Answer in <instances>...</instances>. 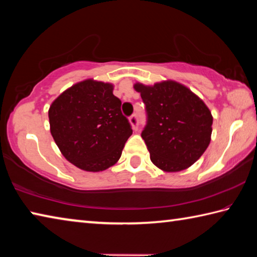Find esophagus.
<instances>
[{"label":"esophagus","mask_w":257,"mask_h":257,"mask_svg":"<svg viewBox=\"0 0 257 257\" xmlns=\"http://www.w3.org/2000/svg\"><path fill=\"white\" fill-rule=\"evenodd\" d=\"M129 122H130V124H132V127H133L134 130H137V128H138V118H137V115H132V116H130Z\"/></svg>","instance_id":"obj_1"}]
</instances>
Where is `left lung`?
Here are the masks:
<instances>
[{
  "label": "left lung",
  "mask_w": 257,
  "mask_h": 257,
  "mask_svg": "<svg viewBox=\"0 0 257 257\" xmlns=\"http://www.w3.org/2000/svg\"><path fill=\"white\" fill-rule=\"evenodd\" d=\"M149 121L142 137L151 161L164 172L191 167L210 145L213 116L202 98L176 80L136 82Z\"/></svg>",
  "instance_id": "obj_1"
}]
</instances>
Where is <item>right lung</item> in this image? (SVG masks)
I'll return each instance as SVG.
<instances>
[{"mask_svg":"<svg viewBox=\"0 0 257 257\" xmlns=\"http://www.w3.org/2000/svg\"><path fill=\"white\" fill-rule=\"evenodd\" d=\"M113 88L111 82L89 78L61 93L49 108L55 144L84 171L99 172L114 165L133 134Z\"/></svg>","mask_w":257,"mask_h":257,"instance_id":"add662e5","label":"right lung"}]
</instances>
